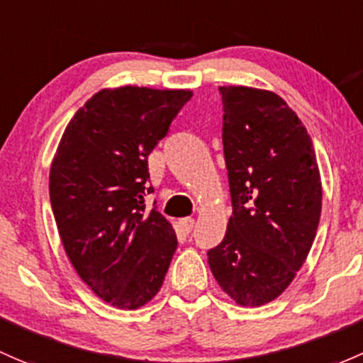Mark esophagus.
<instances>
[{
	"mask_svg": "<svg viewBox=\"0 0 363 363\" xmlns=\"http://www.w3.org/2000/svg\"><path fill=\"white\" fill-rule=\"evenodd\" d=\"M177 224H179V228H181L182 231L189 233L194 226V219H191V217H184V219H179Z\"/></svg>",
	"mask_w": 363,
	"mask_h": 363,
	"instance_id": "esophagus-1",
	"label": "esophagus"
}]
</instances>
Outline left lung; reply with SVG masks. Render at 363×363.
I'll list each match as a JSON object with an SVG mask.
<instances>
[{
    "label": "left lung",
    "instance_id": "obj_1",
    "mask_svg": "<svg viewBox=\"0 0 363 363\" xmlns=\"http://www.w3.org/2000/svg\"><path fill=\"white\" fill-rule=\"evenodd\" d=\"M233 203L226 236L208 250L219 287L240 306H262L306 261L322 212L311 137L274 91L219 86Z\"/></svg>",
    "mask_w": 363,
    "mask_h": 363
}]
</instances>
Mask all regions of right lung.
Segmentation results:
<instances>
[{"label": "right lung", "mask_w": 363, "mask_h": 363, "mask_svg": "<svg viewBox=\"0 0 363 363\" xmlns=\"http://www.w3.org/2000/svg\"><path fill=\"white\" fill-rule=\"evenodd\" d=\"M191 90L118 86L91 95L62 133L50 201L64 250L95 296L137 310L162 289L177 249L174 228L144 211L147 156Z\"/></svg>", "instance_id": "obj_1"}]
</instances>
